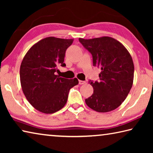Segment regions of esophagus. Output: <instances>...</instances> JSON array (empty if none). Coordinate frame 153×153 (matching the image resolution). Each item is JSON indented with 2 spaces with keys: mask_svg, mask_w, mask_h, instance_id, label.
<instances>
[{
  "mask_svg": "<svg viewBox=\"0 0 153 153\" xmlns=\"http://www.w3.org/2000/svg\"><path fill=\"white\" fill-rule=\"evenodd\" d=\"M85 82L84 81H82V80H79V84H80V85H82V84H85Z\"/></svg>",
  "mask_w": 153,
  "mask_h": 153,
  "instance_id": "1",
  "label": "esophagus"
}]
</instances>
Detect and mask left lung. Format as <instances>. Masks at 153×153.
<instances>
[{
    "label": "left lung",
    "instance_id": "1",
    "mask_svg": "<svg viewBox=\"0 0 153 153\" xmlns=\"http://www.w3.org/2000/svg\"><path fill=\"white\" fill-rule=\"evenodd\" d=\"M79 41L92 54L93 65L101 69L100 81L89 82L94 92L85 102L97 112L115 110L125 100L133 85L134 66L130 54L120 42L108 36L79 38Z\"/></svg>",
    "mask_w": 153,
    "mask_h": 153
}]
</instances>
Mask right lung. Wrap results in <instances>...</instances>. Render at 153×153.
Returning <instances> with one entry per match:
<instances>
[{
	"label": "right lung",
	"mask_w": 153,
	"mask_h": 153,
	"mask_svg": "<svg viewBox=\"0 0 153 153\" xmlns=\"http://www.w3.org/2000/svg\"><path fill=\"white\" fill-rule=\"evenodd\" d=\"M74 39L47 37L34 44L25 54L20 66L23 92L36 110L51 114L65 105L69 91L78 79L56 75L58 67H65V51Z\"/></svg>",
	"instance_id": "right-lung-1"
}]
</instances>
